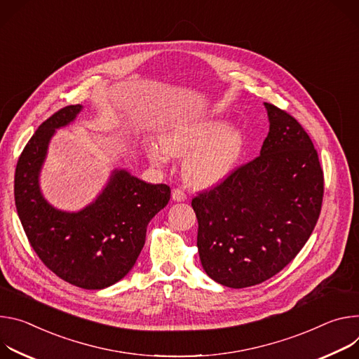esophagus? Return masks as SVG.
Instances as JSON below:
<instances>
[{
	"instance_id": "34e87169",
	"label": "esophagus",
	"mask_w": 359,
	"mask_h": 359,
	"mask_svg": "<svg viewBox=\"0 0 359 359\" xmlns=\"http://www.w3.org/2000/svg\"><path fill=\"white\" fill-rule=\"evenodd\" d=\"M185 200H187V194H185L182 189L177 188V189L172 191V201H175V203H184Z\"/></svg>"
}]
</instances>
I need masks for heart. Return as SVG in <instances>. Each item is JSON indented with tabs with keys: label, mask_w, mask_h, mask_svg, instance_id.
I'll return each mask as SVG.
<instances>
[{
	"label": "heart",
	"mask_w": 359,
	"mask_h": 359,
	"mask_svg": "<svg viewBox=\"0 0 359 359\" xmlns=\"http://www.w3.org/2000/svg\"><path fill=\"white\" fill-rule=\"evenodd\" d=\"M161 144L148 145L151 163L165 165L170 155L188 156L184 175L189 184L201 188H212L226 181L240 165L245 149L243 131L217 116L175 124L167 130Z\"/></svg>",
	"instance_id": "b5f03b06"
}]
</instances>
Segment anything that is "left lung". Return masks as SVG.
I'll return each mask as SVG.
<instances>
[{
  "instance_id": "left-lung-1",
  "label": "left lung",
  "mask_w": 359,
  "mask_h": 359,
  "mask_svg": "<svg viewBox=\"0 0 359 359\" xmlns=\"http://www.w3.org/2000/svg\"><path fill=\"white\" fill-rule=\"evenodd\" d=\"M269 133L259 156L192 200L204 271L229 288L261 284L302 250L321 212L324 175L294 116L264 102Z\"/></svg>"
}]
</instances>
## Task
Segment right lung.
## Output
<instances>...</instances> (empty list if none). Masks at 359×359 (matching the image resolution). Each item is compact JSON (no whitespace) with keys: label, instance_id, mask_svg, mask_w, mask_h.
I'll return each instance as SVG.
<instances>
[{"label":"right lung","instance_id":"obj_1","mask_svg":"<svg viewBox=\"0 0 359 359\" xmlns=\"http://www.w3.org/2000/svg\"><path fill=\"white\" fill-rule=\"evenodd\" d=\"M83 109L81 104L65 107L38 127L18 159L14 195L20 221L39 259L75 287L104 290L133 269L147 226L167 207L171 189L115 168L84 208L64 211L50 204L39 182L50 142Z\"/></svg>","mask_w":359,"mask_h":359}]
</instances>
